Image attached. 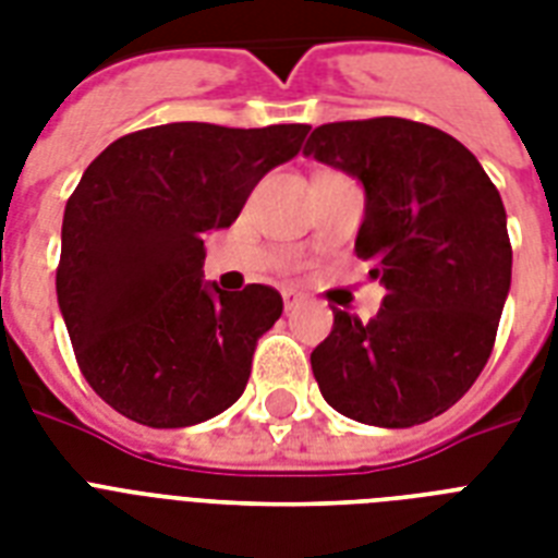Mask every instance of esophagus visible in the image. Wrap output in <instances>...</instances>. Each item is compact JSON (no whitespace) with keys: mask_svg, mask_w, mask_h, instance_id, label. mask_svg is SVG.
Masks as SVG:
<instances>
[{"mask_svg":"<svg viewBox=\"0 0 558 558\" xmlns=\"http://www.w3.org/2000/svg\"><path fill=\"white\" fill-rule=\"evenodd\" d=\"M283 306H287V310L301 306V295H298V292H283Z\"/></svg>","mask_w":558,"mask_h":558,"instance_id":"1","label":"esophagus"}]
</instances>
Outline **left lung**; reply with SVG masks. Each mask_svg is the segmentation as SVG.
<instances>
[{
	"mask_svg": "<svg viewBox=\"0 0 558 558\" xmlns=\"http://www.w3.org/2000/svg\"><path fill=\"white\" fill-rule=\"evenodd\" d=\"M304 156L365 187L356 254L388 289L371 322L332 313L310 356L322 397L365 425L428 423L493 353L512 280L501 193L458 138L405 118L315 126Z\"/></svg>",
	"mask_w": 558,
	"mask_h": 558,
	"instance_id": "left-lung-1",
	"label": "left lung"
}]
</instances>
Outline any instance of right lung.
<instances>
[{
    "mask_svg": "<svg viewBox=\"0 0 558 558\" xmlns=\"http://www.w3.org/2000/svg\"><path fill=\"white\" fill-rule=\"evenodd\" d=\"M306 133L177 121L118 138L86 168L65 202L57 304L83 376L118 414L185 428L243 397L283 298L263 283L222 292L202 275V243Z\"/></svg>",
    "mask_w": 558,
    "mask_h": 558,
    "instance_id": "obj_1",
    "label": "right lung"
}]
</instances>
